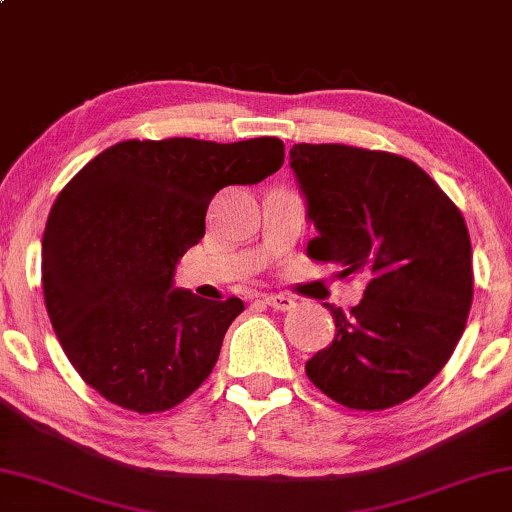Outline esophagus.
<instances>
[{
    "instance_id": "34e87169",
    "label": "esophagus",
    "mask_w": 512,
    "mask_h": 512,
    "mask_svg": "<svg viewBox=\"0 0 512 512\" xmlns=\"http://www.w3.org/2000/svg\"><path fill=\"white\" fill-rule=\"evenodd\" d=\"M263 302L272 309L277 311H291L295 307V300L288 298V295H281V293H270V295H263Z\"/></svg>"
}]
</instances>
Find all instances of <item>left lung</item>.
I'll return each instance as SVG.
<instances>
[{"instance_id": "1", "label": "left lung", "mask_w": 512, "mask_h": 512, "mask_svg": "<svg viewBox=\"0 0 512 512\" xmlns=\"http://www.w3.org/2000/svg\"><path fill=\"white\" fill-rule=\"evenodd\" d=\"M291 166L318 235L311 261L367 279L360 305L330 307L337 335L307 360L309 381L355 411L411 399L441 372L473 300L469 228L411 159L365 147L298 143Z\"/></svg>"}]
</instances>
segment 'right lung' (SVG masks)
Wrapping results in <instances>:
<instances>
[{
  "instance_id": "add662e5",
  "label": "right lung",
  "mask_w": 512,
  "mask_h": 512,
  "mask_svg": "<svg viewBox=\"0 0 512 512\" xmlns=\"http://www.w3.org/2000/svg\"><path fill=\"white\" fill-rule=\"evenodd\" d=\"M284 164L279 138L122 140L59 191L43 233V298L66 358L127 411H170L212 374L240 298L203 300L173 272L217 191Z\"/></svg>"
}]
</instances>
